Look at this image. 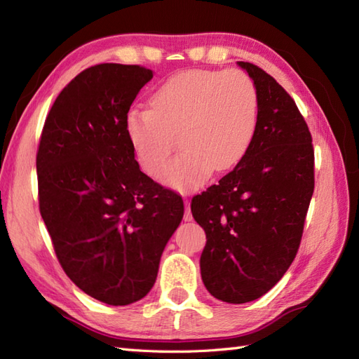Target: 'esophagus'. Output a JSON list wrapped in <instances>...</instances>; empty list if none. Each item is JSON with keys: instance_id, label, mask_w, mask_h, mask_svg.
<instances>
[{"instance_id": "1", "label": "esophagus", "mask_w": 359, "mask_h": 359, "mask_svg": "<svg viewBox=\"0 0 359 359\" xmlns=\"http://www.w3.org/2000/svg\"><path fill=\"white\" fill-rule=\"evenodd\" d=\"M193 219V215H191V207H189V201L187 199L185 201V215H184V220H187V222H189V220Z\"/></svg>"}]
</instances>
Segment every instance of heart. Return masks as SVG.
<instances>
[{
    "label": "heart",
    "instance_id": "obj_1",
    "mask_svg": "<svg viewBox=\"0 0 359 359\" xmlns=\"http://www.w3.org/2000/svg\"><path fill=\"white\" fill-rule=\"evenodd\" d=\"M255 81L242 71L189 69L172 75L134 106L126 135L142 170L157 177L177 142L184 152L165 168L163 184L177 189L202 185L211 171L225 172L247 154L257 125Z\"/></svg>",
    "mask_w": 359,
    "mask_h": 359
}]
</instances>
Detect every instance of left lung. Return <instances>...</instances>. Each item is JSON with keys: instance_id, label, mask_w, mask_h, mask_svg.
<instances>
[{"instance_id": "left-lung-1", "label": "left lung", "mask_w": 359, "mask_h": 359, "mask_svg": "<svg viewBox=\"0 0 359 359\" xmlns=\"http://www.w3.org/2000/svg\"><path fill=\"white\" fill-rule=\"evenodd\" d=\"M239 66L257 89L253 140L233 171L191 201L193 217L207 234L202 280L230 304L257 299L284 276L315 189L311 134L294 100L259 66Z\"/></svg>"}]
</instances>
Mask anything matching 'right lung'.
<instances>
[{
    "label": "right lung",
    "mask_w": 359,
    "mask_h": 359,
    "mask_svg": "<svg viewBox=\"0 0 359 359\" xmlns=\"http://www.w3.org/2000/svg\"><path fill=\"white\" fill-rule=\"evenodd\" d=\"M152 71L102 63L66 85L36 151L38 203L60 265L109 306L147 296L184 201L140 171L125 117Z\"/></svg>",
    "instance_id": "right-lung-1"
}]
</instances>
